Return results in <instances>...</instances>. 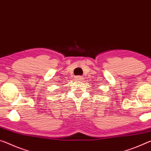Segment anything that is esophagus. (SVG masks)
<instances>
[{
    "instance_id": "obj_1",
    "label": "esophagus",
    "mask_w": 151,
    "mask_h": 151,
    "mask_svg": "<svg viewBox=\"0 0 151 151\" xmlns=\"http://www.w3.org/2000/svg\"><path fill=\"white\" fill-rule=\"evenodd\" d=\"M76 78V80H78V81H81L83 80V78L81 77V76H77Z\"/></svg>"
}]
</instances>
